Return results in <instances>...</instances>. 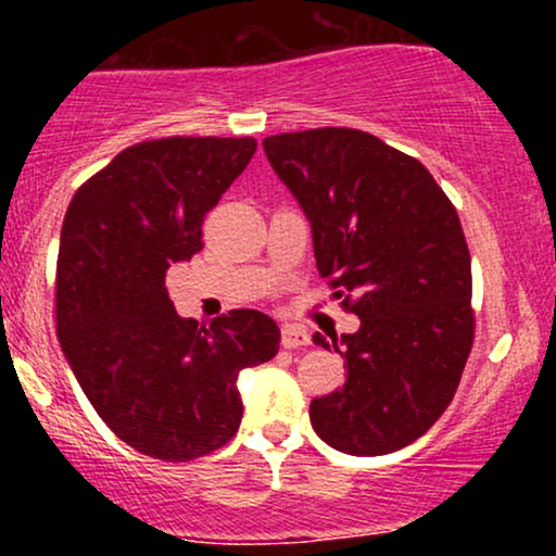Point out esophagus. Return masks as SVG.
<instances>
[{
    "label": "esophagus",
    "instance_id": "obj_1",
    "mask_svg": "<svg viewBox=\"0 0 556 556\" xmlns=\"http://www.w3.org/2000/svg\"><path fill=\"white\" fill-rule=\"evenodd\" d=\"M303 344H311V331L305 327H298V324H285L282 327V348H303Z\"/></svg>",
    "mask_w": 556,
    "mask_h": 556
}]
</instances>
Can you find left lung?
Wrapping results in <instances>:
<instances>
[{
    "instance_id": "obj_1",
    "label": "left lung",
    "mask_w": 556,
    "mask_h": 556,
    "mask_svg": "<svg viewBox=\"0 0 556 556\" xmlns=\"http://www.w3.org/2000/svg\"><path fill=\"white\" fill-rule=\"evenodd\" d=\"M264 151L308 219L316 269L361 318L340 340L314 334L344 355L348 379L311 402V426L348 455L402 450L442 418L473 344L455 206L418 159L363 130L282 132Z\"/></svg>"
}]
</instances>
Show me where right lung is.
I'll use <instances>...</instances> for the list:
<instances>
[{"mask_svg": "<svg viewBox=\"0 0 556 556\" xmlns=\"http://www.w3.org/2000/svg\"><path fill=\"white\" fill-rule=\"evenodd\" d=\"M256 154L253 138L130 146L70 201L56 258V337L93 410L123 442L185 463L240 429L242 368L271 361L279 327L229 311L180 318L169 266L203 248L201 225Z\"/></svg>", "mask_w": 556, "mask_h": 556, "instance_id": "1", "label": "right lung"}]
</instances>
